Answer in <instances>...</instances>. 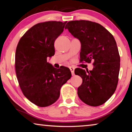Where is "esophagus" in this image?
I'll list each match as a JSON object with an SVG mask.
<instances>
[{
	"instance_id": "esophagus-1",
	"label": "esophagus",
	"mask_w": 132,
	"mask_h": 132,
	"mask_svg": "<svg viewBox=\"0 0 132 132\" xmlns=\"http://www.w3.org/2000/svg\"><path fill=\"white\" fill-rule=\"evenodd\" d=\"M70 70L71 71V75L74 76V68L73 67H70Z\"/></svg>"
}]
</instances>
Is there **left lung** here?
Instances as JSON below:
<instances>
[{"mask_svg": "<svg viewBox=\"0 0 132 132\" xmlns=\"http://www.w3.org/2000/svg\"><path fill=\"white\" fill-rule=\"evenodd\" d=\"M65 29L81 42L80 62L93 61L92 70H74L82 79L78 97L89 106H100L114 94L118 85L120 56L114 37L102 25L89 21H69Z\"/></svg>", "mask_w": 132, "mask_h": 132, "instance_id": "obj_1", "label": "left lung"}]
</instances>
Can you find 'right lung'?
Returning <instances> with one entry per match:
<instances>
[{"label":"right lung","instance_id":"1","mask_svg":"<svg viewBox=\"0 0 132 132\" xmlns=\"http://www.w3.org/2000/svg\"><path fill=\"white\" fill-rule=\"evenodd\" d=\"M66 22L38 23L26 31L16 47L15 69L19 85L25 96L39 107L54 103L62 86L71 76L69 68L57 69L47 61L55 54V41Z\"/></svg>","mask_w":132,"mask_h":132}]
</instances>
